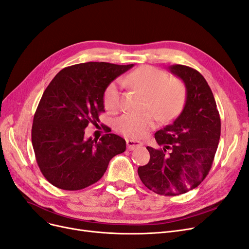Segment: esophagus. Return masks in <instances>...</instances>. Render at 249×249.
<instances>
[{
  "label": "esophagus",
  "instance_id": "obj_1",
  "mask_svg": "<svg viewBox=\"0 0 249 249\" xmlns=\"http://www.w3.org/2000/svg\"><path fill=\"white\" fill-rule=\"evenodd\" d=\"M142 146V143L140 141H136V140H131V139H127L126 140V147L128 150H134L135 148H138Z\"/></svg>",
  "mask_w": 249,
  "mask_h": 249
}]
</instances>
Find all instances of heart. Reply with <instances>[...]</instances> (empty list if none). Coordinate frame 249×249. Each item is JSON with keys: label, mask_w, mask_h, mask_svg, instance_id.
Segmentation results:
<instances>
[{"label": "heart", "mask_w": 249, "mask_h": 249, "mask_svg": "<svg viewBox=\"0 0 249 249\" xmlns=\"http://www.w3.org/2000/svg\"><path fill=\"white\" fill-rule=\"evenodd\" d=\"M124 84L132 85L147 95V107L161 123H167L181 111L186 99V89L178 81H168L165 71L153 66H141L123 77ZM104 106L114 112L121 107V83L111 82L103 95ZM155 125L150 112L125 113L116 122V130L130 138H141Z\"/></svg>", "instance_id": "obj_1"}]
</instances>
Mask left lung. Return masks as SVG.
Returning a JSON list of instances; mask_svg holds the SVG:
<instances>
[{
	"instance_id": "left-lung-1",
	"label": "left lung",
	"mask_w": 249,
	"mask_h": 249,
	"mask_svg": "<svg viewBox=\"0 0 249 249\" xmlns=\"http://www.w3.org/2000/svg\"><path fill=\"white\" fill-rule=\"evenodd\" d=\"M168 69L186 87L185 106L173 124L155 133L159 148L147 147L150 160L138 167V175L149 190L176 196L199 186L211 171L221 137V118L200 72L181 64Z\"/></svg>"
}]
</instances>
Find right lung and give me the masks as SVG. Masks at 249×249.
Masks as SVG:
<instances>
[{
	"label": "right lung",
	"instance_id": "add662e5",
	"mask_svg": "<svg viewBox=\"0 0 249 249\" xmlns=\"http://www.w3.org/2000/svg\"><path fill=\"white\" fill-rule=\"evenodd\" d=\"M133 66L75 64L63 68L49 84L32 128L36 162L49 183L62 190H82L100 180L110 159L125 151L122 137L105 134L99 141L86 139L85 128L100 123L105 89Z\"/></svg>",
	"mask_w": 249,
	"mask_h": 249
}]
</instances>
